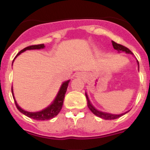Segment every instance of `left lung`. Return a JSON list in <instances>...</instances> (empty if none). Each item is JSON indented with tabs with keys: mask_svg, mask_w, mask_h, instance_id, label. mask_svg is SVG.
Returning a JSON list of instances; mask_svg holds the SVG:
<instances>
[{
	"mask_svg": "<svg viewBox=\"0 0 150 150\" xmlns=\"http://www.w3.org/2000/svg\"><path fill=\"white\" fill-rule=\"evenodd\" d=\"M112 43L113 48H114L116 50H117L119 53H120V52H125L126 54H130V55H132V54H133L132 52V51H131L130 50H128V49L127 48V47H125V46H122V45L118 44V43H115L114 41H112ZM137 65H138V71H139V62L137 60ZM86 100H87V105H88V107L89 108L90 110L93 112L95 116H98V117L101 118V119H104V120H115V119L120 118V116H123V115H125L128 112H129V110H128V111H126V112H123V113H120V114H113V113H110V112H103V111L96 109V108L92 105V104H91V101H90L89 98H88V95H87L86 92Z\"/></svg>",
	"mask_w": 150,
	"mask_h": 150,
	"instance_id": "left-lung-1",
	"label": "left lung"
}]
</instances>
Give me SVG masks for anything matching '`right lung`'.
Listing matches in <instances>:
<instances>
[{
  "label": "right lung",
  "instance_id": "add662e5",
  "mask_svg": "<svg viewBox=\"0 0 150 150\" xmlns=\"http://www.w3.org/2000/svg\"><path fill=\"white\" fill-rule=\"evenodd\" d=\"M45 48L44 44H38V45H34V46H30L25 47V49H23L22 50H21L16 55V56L15 57V59H13V62L15 61L16 58L17 56L20 55L21 53L25 52L26 50H43ZM12 66H13V64H12ZM70 79L69 80H66L64 83H62V86H61L60 88H59V91L57 94V95L55 96V99L53 100V101L52 102L51 104L49 105L48 107H46L45 109L42 110L40 111H37V112H29V111H26L25 110H23L22 108H21L18 104H17L16 100L15 99V97H14V94H13V87H12V94H13V99L15 100V104L16 106L17 109L20 111L22 113H23L24 115H25L26 116L29 118H31V119H34L36 120H51L52 118H54L55 116H56L57 115L59 114V112L61 111L62 108V106H63V102H64V95H65L66 91H67V86H68V84L70 83Z\"/></svg>",
  "mask_w": 150,
  "mask_h": 150
}]
</instances>
